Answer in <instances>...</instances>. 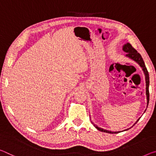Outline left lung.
I'll return each instance as SVG.
<instances>
[{
	"label": "left lung",
	"mask_w": 156,
	"mask_h": 156,
	"mask_svg": "<svg viewBox=\"0 0 156 156\" xmlns=\"http://www.w3.org/2000/svg\"><path fill=\"white\" fill-rule=\"evenodd\" d=\"M122 49H123V51L125 52V53H126V57H127V58L131 59V60H133V61H135L136 63H137L138 65H140V67L142 69V71H144V76H145V80H146V95H147V106H148V105H149V72H148V71H147V69L145 66L144 62V60H143V59H142V56H141L140 54L139 53H137V51H136L134 48H133L130 44H129V43L125 44L123 46ZM145 111H146V110H145ZM145 111H144V112H145ZM140 118L138 119L137 120V122H135V123L140 120ZM92 123L94 124V126L96 129H98V130H100V131H101V132L108 133H118L120 132V131L112 132V131H110V130L103 129V128H100V127L97 126L95 125L93 122H92ZM135 123H134V125L135 124ZM134 125H133V126H134ZM126 130H128V129H126Z\"/></svg>",
	"instance_id": "left-lung-1"
}]
</instances>
